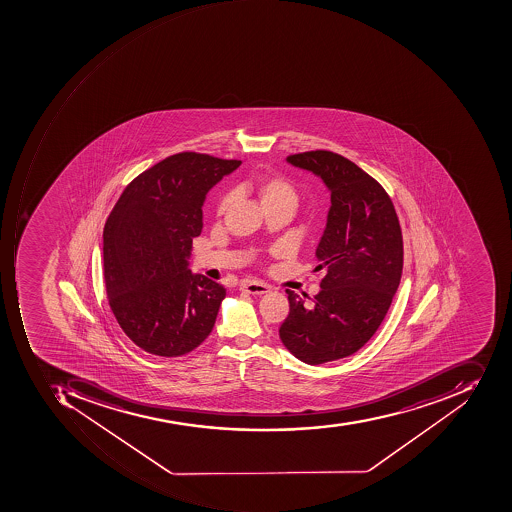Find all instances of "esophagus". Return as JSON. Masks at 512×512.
<instances>
[{"mask_svg":"<svg viewBox=\"0 0 512 512\" xmlns=\"http://www.w3.org/2000/svg\"><path fill=\"white\" fill-rule=\"evenodd\" d=\"M241 291L254 294V296H261V294L269 293L271 286L263 282H257V280H244V282H241Z\"/></svg>","mask_w":512,"mask_h":512,"instance_id":"esophagus-1","label":"esophagus"}]
</instances>
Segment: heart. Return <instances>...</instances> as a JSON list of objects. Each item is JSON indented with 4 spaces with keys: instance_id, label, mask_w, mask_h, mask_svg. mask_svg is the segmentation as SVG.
<instances>
[{
    "instance_id": "1",
    "label": "heart",
    "mask_w": 512,
    "mask_h": 512,
    "mask_svg": "<svg viewBox=\"0 0 512 512\" xmlns=\"http://www.w3.org/2000/svg\"><path fill=\"white\" fill-rule=\"evenodd\" d=\"M254 185L263 205L280 204V202L297 205V201H299L294 185L285 177L277 176V174H261V176L255 179ZM232 201V193L224 194L223 198L219 199L218 202V213L226 212Z\"/></svg>"
}]
</instances>
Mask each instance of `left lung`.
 I'll return each mask as SVG.
<instances>
[{"label": "left lung", "instance_id": "1", "mask_svg": "<svg viewBox=\"0 0 512 512\" xmlns=\"http://www.w3.org/2000/svg\"><path fill=\"white\" fill-rule=\"evenodd\" d=\"M286 162L321 177L332 202L316 247V269L327 268L322 289L310 302L286 289L279 330L297 360L318 366L353 355L377 332L402 277V230L385 188L346 157L310 151Z\"/></svg>", "mask_w": 512, "mask_h": 512}]
</instances>
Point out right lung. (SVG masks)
Here are the masks:
<instances>
[{"instance_id": "1", "label": "right lung", "mask_w": 512, "mask_h": 512, "mask_svg": "<svg viewBox=\"0 0 512 512\" xmlns=\"http://www.w3.org/2000/svg\"><path fill=\"white\" fill-rule=\"evenodd\" d=\"M241 160L180 152L124 188L104 226V280L112 313L135 346L185 355L212 333L223 285L193 274L188 258L201 235L202 205Z\"/></svg>"}]
</instances>
